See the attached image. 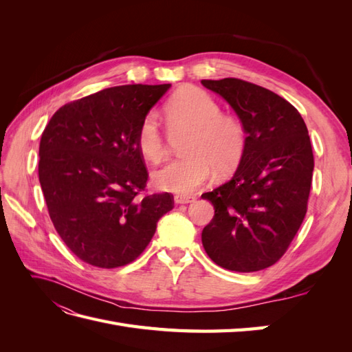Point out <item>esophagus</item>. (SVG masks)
<instances>
[{
    "instance_id": "1",
    "label": "esophagus",
    "mask_w": 352,
    "mask_h": 352,
    "mask_svg": "<svg viewBox=\"0 0 352 352\" xmlns=\"http://www.w3.org/2000/svg\"><path fill=\"white\" fill-rule=\"evenodd\" d=\"M194 197H186V195H176L175 202L176 204H189V202H194Z\"/></svg>"
}]
</instances>
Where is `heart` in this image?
Segmentation results:
<instances>
[{
    "label": "heart",
    "instance_id": "1",
    "mask_svg": "<svg viewBox=\"0 0 352 352\" xmlns=\"http://www.w3.org/2000/svg\"><path fill=\"white\" fill-rule=\"evenodd\" d=\"M168 129L190 132L182 151L186 157L158 168L153 175L155 186L167 192L188 195L207 184L214 168L228 175L241 162L247 144L245 127L235 116L221 114L219 102L198 88H184L164 107ZM138 150L153 163L166 155V140L155 113L144 117L136 135Z\"/></svg>",
    "mask_w": 352,
    "mask_h": 352
}]
</instances>
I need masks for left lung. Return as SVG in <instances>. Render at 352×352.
Here are the masks:
<instances>
[{"mask_svg":"<svg viewBox=\"0 0 352 352\" xmlns=\"http://www.w3.org/2000/svg\"><path fill=\"white\" fill-rule=\"evenodd\" d=\"M201 83L230 105L247 133L235 175L201 195L214 206L202 245L223 269L258 272L282 257L305 217L310 136L301 114L278 94L235 78Z\"/></svg>","mask_w":352,"mask_h":352,"instance_id":"8db88e82","label":"left lung"}]
</instances>
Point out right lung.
<instances>
[{"mask_svg":"<svg viewBox=\"0 0 352 352\" xmlns=\"http://www.w3.org/2000/svg\"><path fill=\"white\" fill-rule=\"evenodd\" d=\"M172 87L122 85L69 102L39 144V184L60 238L82 261L114 269L132 263L173 208L168 192L138 197L148 172L136 135Z\"/></svg>","mask_w":352,"mask_h":352,"instance_id":"1","label":"right lung"}]
</instances>
